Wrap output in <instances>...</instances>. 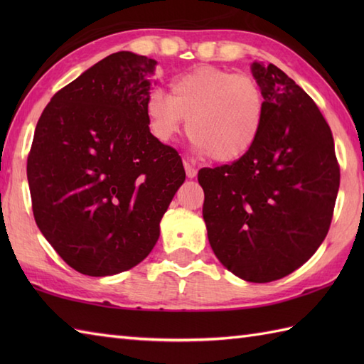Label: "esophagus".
<instances>
[{"label": "esophagus", "instance_id": "obj_1", "mask_svg": "<svg viewBox=\"0 0 364 364\" xmlns=\"http://www.w3.org/2000/svg\"><path fill=\"white\" fill-rule=\"evenodd\" d=\"M183 166H184V168H186L188 178H196L197 176V168L192 166L188 159H183Z\"/></svg>", "mask_w": 364, "mask_h": 364}]
</instances>
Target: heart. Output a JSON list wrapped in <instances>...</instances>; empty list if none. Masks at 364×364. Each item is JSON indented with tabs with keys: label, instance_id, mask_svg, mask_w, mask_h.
Returning <instances> with one entry per match:
<instances>
[{
	"label": "heart",
	"instance_id": "heart-1",
	"mask_svg": "<svg viewBox=\"0 0 364 364\" xmlns=\"http://www.w3.org/2000/svg\"><path fill=\"white\" fill-rule=\"evenodd\" d=\"M145 114L159 142L173 139L188 120L186 134L197 153L214 162H233L257 144L266 98L253 76L203 65L173 78L168 97L153 90Z\"/></svg>",
	"mask_w": 364,
	"mask_h": 364
}]
</instances>
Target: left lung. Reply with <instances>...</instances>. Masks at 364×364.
I'll return each mask as SVG.
<instances>
[{
	"mask_svg": "<svg viewBox=\"0 0 364 364\" xmlns=\"http://www.w3.org/2000/svg\"><path fill=\"white\" fill-rule=\"evenodd\" d=\"M266 114L257 144L205 167L203 219L215 257L252 283L289 275L326 239L339 189L333 136L313 98L274 64H252Z\"/></svg>",
	"mask_w": 364,
	"mask_h": 364,
	"instance_id": "left-lung-1",
	"label": "left lung"
}]
</instances>
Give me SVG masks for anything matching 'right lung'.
I'll use <instances>...</instances> for the list:
<instances>
[{
  "label": "right lung",
  "mask_w": 364,
  "mask_h": 364,
  "mask_svg": "<svg viewBox=\"0 0 364 364\" xmlns=\"http://www.w3.org/2000/svg\"><path fill=\"white\" fill-rule=\"evenodd\" d=\"M156 60L119 51L53 95L37 122L28 183L37 227L68 266L120 274L149 257L186 173L150 133Z\"/></svg>",
  "instance_id": "add662e5"
}]
</instances>
